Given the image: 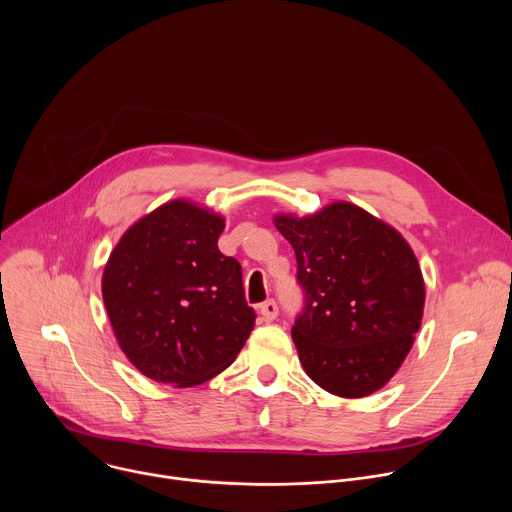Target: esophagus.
Listing matches in <instances>:
<instances>
[{"instance_id": "esophagus-1", "label": "esophagus", "mask_w": 512, "mask_h": 512, "mask_svg": "<svg viewBox=\"0 0 512 512\" xmlns=\"http://www.w3.org/2000/svg\"><path fill=\"white\" fill-rule=\"evenodd\" d=\"M259 314L263 316V320L271 322V320H275V318H277L279 308H277V304H275L273 300H267L265 304H261V306H259Z\"/></svg>"}]
</instances>
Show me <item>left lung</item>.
<instances>
[{"instance_id": "obj_1", "label": "left lung", "mask_w": 512, "mask_h": 512, "mask_svg": "<svg viewBox=\"0 0 512 512\" xmlns=\"http://www.w3.org/2000/svg\"><path fill=\"white\" fill-rule=\"evenodd\" d=\"M296 251L306 306L291 338L308 377L358 399L389 383L421 326L425 283L397 229L352 202L310 216L277 214Z\"/></svg>"}]
</instances>
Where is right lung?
<instances>
[{
  "instance_id": "obj_1",
  "label": "right lung",
  "mask_w": 512,
  "mask_h": 512,
  "mask_svg": "<svg viewBox=\"0 0 512 512\" xmlns=\"http://www.w3.org/2000/svg\"><path fill=\"white\" fill-rule=\"evenodd\" d=\"M225 218L190 200H170L133 223L103 271V302L133 367L172 387L223 373L247 342L241 265L218 251Z\"/></svg>"
}]
</instances>
